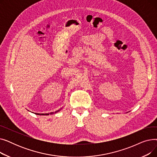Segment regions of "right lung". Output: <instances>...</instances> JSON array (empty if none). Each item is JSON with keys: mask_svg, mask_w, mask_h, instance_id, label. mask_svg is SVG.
<instances>
[{"mask_svg": "<svg viewBox=\"0 0 157 157\" xmlns=\"http://www.w3.org/2000/svg\"><path fill=\"white\" fill-rule=\"evenodd\" d=\"M60 111V110H59V111H55V113H57L58 111ZM53 113H53V112H52V113H50V114H53ZM36 114H37V115H49V113H46V114H39V113H37Z\"/></svg>", "mask_w": 157, "mask_h": 157, "instance_id": "obj_1", "label": "right lung"}]
</instances>
